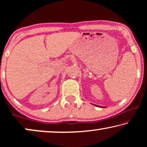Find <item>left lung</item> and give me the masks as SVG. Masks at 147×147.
<instances>
[{
	"label": "left lung",
	"instance_id": "left-lung-1",
	"mask_svg": "<svg viewBox=\"0 0 147 147\" xmlns=\"http://www.w3.org/2000/svg\"><path fill=\"white\" fill-rule=\"evenodd\" d=\"M97 106H98V105H97Z\"/></svg>",
	"mask_w": 147,
	"mask_h": 147
}]
</instances>
